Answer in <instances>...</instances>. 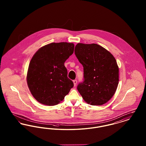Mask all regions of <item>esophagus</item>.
Listing matches in <instances>:
<instances>
[{"mask_svg": "<svg viewBox=\"0 0 146 146\" xmlns=\"http://www.w3.org/2000/svg\"><path fill=\"white\" fill-rule=\"evenodd\" d=\"M73 83H74V85L76 86V84H77V80H73Z\"/></svg>", "mask_w": 146, "mask_h": 146, "instance_id": "1", "label": "esophagus"}]
</instances>
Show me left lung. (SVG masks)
I'll return each instance as SVG.
<instances>
[{
	"label": "left lung",
	"mask_w": 146,
	"mask_h": 146,
	"mask_svg": "<svg viewBox=\"0 0 146 146\" xmlns=\"http://www.w3.org/2000/svg\"><path fill=\"white\" fill-rule=\"evenodd\" d=\"M84 68V80L77 89L84 101L93 106L107 102L119 83L117 63L111 54L96 44L78 43L74 50Z\"/></svg>",
	"instance_id": "8db88e82"
}]
</instances>
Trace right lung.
I'll return each mask as SVG.
<instances>
[{
  "label": "right lung",
  "instance_id": "right-lung-1",
  "mask_svg": "<svg viewBox=\"0 0 146 146\" xmlns=\"http://www.w3.org/2000/svg\"><path fill=\"white\" fill-rule=\"evenodd\" d=\"M74 45L52 42L39 49L31 60L27 81L35 99L42 104H58L74 84L67 76L64 63L74 52Z\"/></svg>",
  "mask_w": 146,
  "mask_h": 146
}]
</instances>
